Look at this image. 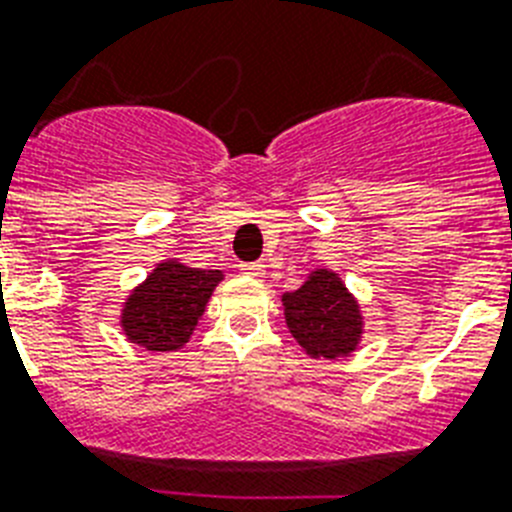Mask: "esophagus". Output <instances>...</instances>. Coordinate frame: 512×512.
Here are the masks:
<instances>
[{
    "label": "esophagus",
    "instance_id": "esophagus-1",
    "mask_svg": "<svg viewBox=\"0 0 512 512\" xmlns=\"http://www.w3.org/2000/svg\"><path fill=\"white\" fill-rule=\"evenodd\" d=\"M244 276H252V278H265V265L263 263H242L239 265Z\"/></svg>",
    "mask_w": 512,
    "mask_h": 512
}]
</instances>
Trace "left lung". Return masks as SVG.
<instances>
[{
  "mask_svg": "<svg viewBox=\"0 0 512 512\" xmlns=\"http://www.w3.org/2000/svg\"><path fill=\"white\" fill-rule=\"evenodd\" d=\"M291 336L309 356H349L362 338V315L354 296L330 270H315L302 289L283 294Z\"/></svg>",
  "mask_w": 512,
  "mask_h": 512,
  "instance_id": "obj_1",
  "label": "left lung"
}]
</instances>
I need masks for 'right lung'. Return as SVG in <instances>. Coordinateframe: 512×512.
I'll return each instance as SVG.
<instances>
[{
	"mask_svg": "<svg viewBox=\"0 0 512 512\" xmlns=\"http://www.w3.org/2000/svg\"><path fill=\"white\" fill-rule=\"evenodd\" d=\"M221 278V270L161 263L124 302L122 328L127 338L148 351L182 349Z\"/></svg>",
	"mask_w": 512,
	"mask_h": 512,
	"instance_id": "add662e5",
	"label": "right lung"
}]
</instances>
